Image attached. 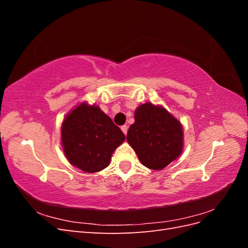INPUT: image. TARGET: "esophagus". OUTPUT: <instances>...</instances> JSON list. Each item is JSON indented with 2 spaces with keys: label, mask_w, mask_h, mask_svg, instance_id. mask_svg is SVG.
I'll return each mask as SVG.
<instances>
[{
  "label": "esophagus",
  "mask_w": 248,
  "mask_h": 248,
  "mask_svg": "<svg viewBox=\"0 0 248 248\" xmlns=\"http://www.w3.org/2000/svg\"><path fill=\"white\" fill-rule=\"evenodd\" d=\"M121 129H122L123 133L126 136V134H127V130H128V126H127V125H123V126L121 127Z\"/></svg>",
  "instance_id": "obj_1"
}]
</instances>
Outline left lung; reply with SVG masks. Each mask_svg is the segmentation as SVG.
I'll return each instance as SVG.
<instances>
[{"instance_id": "1", "label": "left lung", "mask_w": 248, "mask_h": 248, "mask_svg": "<svg viewBox=\"0 0 248 248\" xmlns=\"http://www.w3.org/2000/svg\"><path fill=\"white\" fill-rule=\"evenodd\" d=\"M127 141L142 166L159 170L177 159L183 150L181 123L162 107L147 102L134 111Z\"/></svg>"}]
</instances>
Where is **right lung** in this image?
I'll list each match as a JSON object with an SVG mask.
<instances>
[{
  "mask_svg": "<svg viewBox=\"0 0 248 248\" xmlns=\"http://www.w3.org/2000/svg\"><path fill=\"white\" fill-rule=\"evenodd\" d=\"M125 140L124 133L99 107L82 102L64 119L61 141L66 158L86 172L108 167L111 155Z\"/></svg>",
  "mask_w": 248,
  "mask_h": 248,
  "instance_id": "obj_1",
  "label": "right lung"
}]
</instances>
